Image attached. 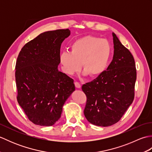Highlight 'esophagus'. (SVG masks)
<instances>
[{
  "label": "esophagus",
  "instance_id": "1",
  "mask_svg": "<svg viewBox=\"0 0 152 152\" xmlns=\"http://www.w3.org/2000/svg\"><path fill=\"white\" fill-rule=\"evenodd\" d=\"M74 85H75L76 88H79V89H80V88H81V85H80V83L78 82H74Z\"/></svg>",
  "mask_w": 152,
  "mask_h": 152
}]
</instances>
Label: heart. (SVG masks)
Listing matches in <instances>:
<instances>
[{"label":"heart","mask_w":152,"mask_h":152,"mask_svg":"<svg viewBox=\"0 0 152 152\" xmlns=\"http://www.w3.org/2000/svg\"><path fill=\"white\" fill-rule=\"evenodd\" d=\"M112 53L111 46L105 39L86 36L77 39L71 44L70 52L64 51L59 56L63 72L73 75L81 69L90 77L99 76L106 70Z\"/></svg>","instance_id":"heart-1"}]
</instances>
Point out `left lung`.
<instances>
[{
  "mask_svg": "<svg viewBox=\"0 0 152 152\" xmlns=\"http://www.w3.org/2000/svg\"><path fill=\"white\" fill-rule=\"evenodd\" d=\"M114 56L107 69L82 87L87 96L84 115L91 124L108 127L118 122L134 97L137 70L133 55L112 33Z\"/></svg>",
  "mask_w": 152,
  "mask_h": 152,
  "instance_id": "left-lung-1",
  "label": "left lung"
}]
</instances>
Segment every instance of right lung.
Instances as JSON below:
<instances>
[{
  "label": "right lung",
  "instance_id": "1",
  "mask_svg": "<svg viewBox=\"0 0 152 152\" xmlns=\"http://www.w3.org/2000/svg\"><path fill=\"white\" fill-rule=\"evenodd\" d=\"M70 31L44 32L22 48L15 64L17 100L31 121L51 126L75 90L74 80L58 70L61 44Z\"/></svg>",
  "mask_w": 152,
  "mask_h": 152
}]
</instances>
